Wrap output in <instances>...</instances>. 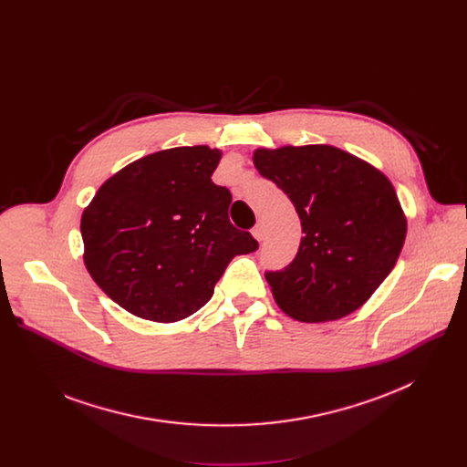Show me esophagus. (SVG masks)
Segmentation results:
<instances>
[{"label": "esophagus", "mask_w": 467, "mask_h": 467, "mask_svg": "<svg viewBox=\"0 0 467 467\" xmlns=\"http://www.w3.org/2000/svg\"><path fill=\"white\" fill-rule=\"evenodd\" d=\"M253 236L258 240V242H262L264 238H265V229H264V225L262 223H256L254 227H253Z\"/></svg>", "instance_id": "34e87169"}]
</instances>
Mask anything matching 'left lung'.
<instances>
[{
	"instance_id": "1",
	"label": "left lung",
	"mask_w": 467,
	"mask_h": 467,
	"mask_svg": "<svg viewBox=\"0 0 467 467\" xmlns=\"http://www.w3.org/2000/svg\"><path fill=\"white\" fill-rule=\"evenodd\" d=\"M253 162L290 197L305 233L286 268L265 272L277 305L306 323L360 308L393 270L407 236L389 179L327 144L262 148Z\"/></svg>"
}]
</instances>
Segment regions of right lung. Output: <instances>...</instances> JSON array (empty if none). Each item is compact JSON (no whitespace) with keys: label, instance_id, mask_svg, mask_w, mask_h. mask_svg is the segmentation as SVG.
<instances>
[{"label":"right lung","instance_id":"obj_1","mask_svg":"<svg viewBox=\"0 0 467 467\" xmlns=\"http://www.w3.org/2000/svg\"><path fill=\"white\" fill-rule=\"evenodd\" d=\"M220 159L209 146L151 153L107 179L83 211L87 270L127 312L184 319L209 303L236 254L258 249L229 222L231 192L211 179Z\"/></svg>","mask_w":467,"mask_h":467}]
</instances>
